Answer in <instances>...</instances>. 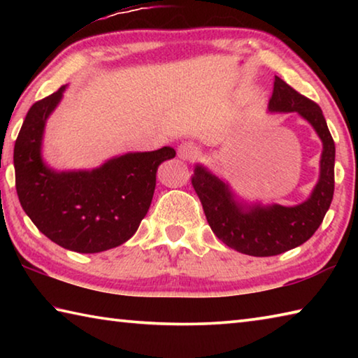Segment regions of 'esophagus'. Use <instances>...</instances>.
Returning <instances> with one entry per match:
<instances>
[{
  "label": "esophagus",
  "mask_w": 358,
  "mask_h": 358,
  "mask_svg": "<svg viewBox=\"0 0 358 358\" xmlns=\"http://www.w3.org/2000/svg\"><path fill=\"white\" fill-rule=\"evenodd\" d=\"M178 156L185 161H194L199 156V148L191 142L181 143L178 147Z\"/></svg>",
  "instance_id": "34e87169"
}]
</instances>
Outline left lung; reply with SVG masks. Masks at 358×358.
Masks as SVG:
<instances>
[{"label": "left lung", "mask_w": 358, "mask_h": 358, "mask_svg": "<svg viewBox=\"0 0 358 358\" xmlns=\"http://www.w3.org/2000/svg\"><path fill=\"white\" fill-rule=\"evenodd\" d=\"M268 112L299 113L322 142L319 180L306 201L292 207L248 203L205 166L196 164L192 175V186L216 237L232 250L254 257L276 256L310 240L322 224L335 191V142L320 107L275 77Z\"/></svg>", "instance_id": "8db88e82"}]
</instances>
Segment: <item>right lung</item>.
Here are the masks:
<instances>
[{
    "instance_id": "1",
    "label": "right lung",
    "mask_w": 358,
    "mask_h": 358,
    "mask_svg": "<svg viewBox=\"0 0 358 358\" xmlns=\"http://www.w3.org/2000/svg\"><path fill=\"white\" fill-rule=\"evenodd\" d=\"M64 90L33 104L23 121L14 147L17 196L53 243L83 254L107 251L136 234L153 199L157 167L175 150L124 153L92 171H55L42 157V138Z\"/></svg>"
}]
</instances>
